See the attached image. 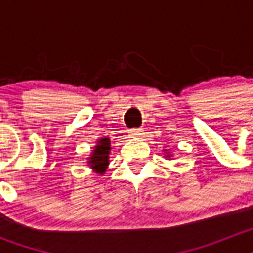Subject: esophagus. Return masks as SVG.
I'll return each instance as SVG.
<instances>
[{"instance_id":"esophagus-1","label":"esophagus","mask_w":253,"mask_h":253,"mask_svg":"<svg viewBox=\"0 0 253 253\" xmlns=\"http://www.w3.org/2000/svg\"><path fill=\"white\" fill-rule=\"evenodd\" d=\"M129 134H130L131 138H138L140 137L143 134V130L142 129H131L130 131H129Z\"/></svg>"}]
</instances>
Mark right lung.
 Instances as JSON below:
<instances>
[{"mask_svg": "<svg viewBox=\"0 0 253 253\" xmlns=\"http://www.w3.org/2000/svg\"><path fill=\"white\" fill-rule=\"evenodd\" d=\"M109 153H110V139L109 138L100 139L96 149L93 151L91 161H88L91 167L97 173H104L106 171L107 163H109Z\"/></svg>", "mask_w": 253, "mask_h": 253, "instance_id": "1", "label": "right lung"}]
</instances>
